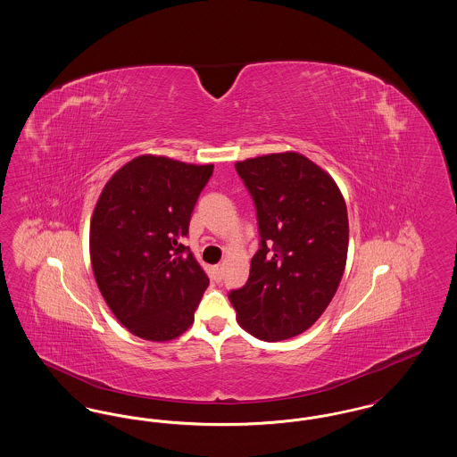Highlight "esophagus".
<instances>
[{
  "instance_id": "obj_1",
  "label": "esophagus",
  "mask_w": 457,
  "mask_h": 457,
  "mask_svg": "<svg viewBox=\"0 0 457 457\" xmlns=\"http://www.w3.org/2000/svg\"><path fill=\"white\" fill-rule=\"evenodd\" d=\"M212 279H214L216 283L222 281V267H220V265H214V267H212Z\"/></svg>"
}]
</instances>
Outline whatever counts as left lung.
<instances>
[{
	"label": "left lung",
	"instance_id": "1",
	"mask_svg": "<svg viewBox=\"0 0 457 457\" xmlns=\"http://www.w3.org/2000/svg\"><path fill=\"white\" fill-rule=\"evenodd\" d=\"M257 211L261 246L248 281L229 291L239 326L262 341H283L313 326L341 283L348 211L334 179L302 154L235 164Z\"/></svg>",
	"mask_w": 457,
	"mask_h": 457
}]
</instances>
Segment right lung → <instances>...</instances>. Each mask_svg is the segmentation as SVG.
I'll list each match as a JSON object with an SVG mask.
<instances>
[{"label": "right lung", "instance_id": "right-lung-1", "mask_svg": "<svg viewBox=\"0 0 457 457\" xmlns=\"http://www.w3.org/2000/svg\"><path fill=\"white\" fill-rule=\"evenodd\" d=\"M214 171L140 155L112 174L90 222V261L106 303L131 334L170 341L194 324L209 278L181 238Z\"/></svg>", "mask_w": 457, "mask_h": 457}]
</instances>
